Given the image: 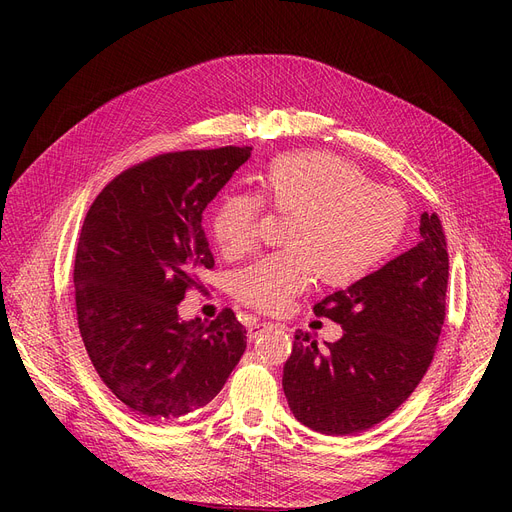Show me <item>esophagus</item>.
I'll list each match as a JSON object with an SVG mask.
<instances>
[{"mask_svg": "<svg viewBox=\"0 0 512 512\" xmlns=\"http://www.w3.org/2000/svg\"><path fill=\"white\" fill-rule=\"evenodd\" d=\"M272 326H274V324H270V321H251L247 336H249V340H255V338H259V336H261V332H263V330L272 328Z\"/></svg>", "mask_w": 512, "mask_h": 512, "instance_id": "1", "label": "esophagus"}]
</instances>
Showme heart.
Instances as JSON below:
<instances>
[{"mask_svg":"<svg viewBox=\"0 0 512 512\" xmlns=\"http://www.w3.org/2000/svg\"><path fill=\"white\" fill-rule=\"evenodd\" d=\"M259 201L292 215L284 247L236 274L234 294L245 305L284 311L315 276L328 286H351L369 276L398 245L407 201L338 155L286 153L257 174V197L226 195L211 215V234L226 255L253 247Z\"/></svg>","mask_w":512,"mask_h":512,"instance_id":"obj_1","label":"heart"}]
</instances>
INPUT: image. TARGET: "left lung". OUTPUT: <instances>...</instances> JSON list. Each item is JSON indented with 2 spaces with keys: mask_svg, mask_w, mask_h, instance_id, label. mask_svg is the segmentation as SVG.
<instances>
[{
  "mask_svg": "<svg viewBox=\"0 0 512 512\" xmlns=\"http://www.w3.org/2000/svg\"><path fill=\"white\" fill-rule=\"evenodd\" d=\"M421 240L378 272L328 294L313 311L342 326L321 351L294 334L282 386L292 415L326 436L365 432L405 402L434 359L446 317L448 251L436 213Z\"/></svg>",
  "mask_w": 512,
  "mask_h": 512,
  "instance_id": "1",
  "label": "left lung"
}]
</instances>
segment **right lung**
<instances>
[{
	"label": "right lung",
	"instance_id": "1",
	"mask_svg": "<svg viewBox=\"0 0 512 512\" xmlns=\"http://www.w3.org/2000/svg\"><path fill=\"white\" fill-rule=\"evenodd\" d=\"M249 157L251 147L151 157L103 188L80 230L78 330L103 384L143 421L203 409L245 353L232 309L205 324L182 321L178 303L213 267L203 211Z\"/></svg>",
	"mask_w": 512,
	"mask_h": 512
}]
</instances>
